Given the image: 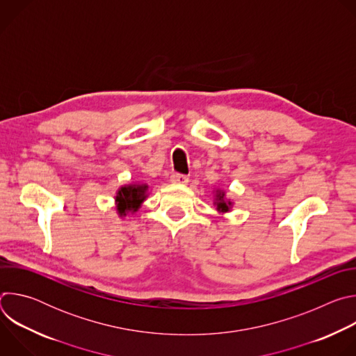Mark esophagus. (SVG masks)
Here are the masks:
<instances>
[{
    "label": "esophagus",
    "mask_w": 356,
    "mask_h": 356,
    "mask_svg": "<svg viewBox=\"0 0 356 356\" xmlns=\"http://www.w3.org/2000/svg\"><path fill=\"white\" fill-rule=\"evenodd\" d=\"M170 181L172 183H177V184H186L188 181V176L181 175V173H172Z\"/></svg>",
    "instance_id": "34e87169"
}]
</instances>
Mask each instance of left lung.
Instances as JSON below:
<instances>
[{"label": "left lung", "mask_w": 356, "mask_h": 356, "mask_svg": "<svg viewBox=\"0 0 356 356\" xmlns=\"http://www.w3.org/2000/svg\"><path fill=\"white\" fill-rule=\"evenodd\" d=\"M222 198H224V193L218 191V194H217V209H218V211H228L231 202H225Z\"/></svg>", "instance_id": "1"}]
</instances>
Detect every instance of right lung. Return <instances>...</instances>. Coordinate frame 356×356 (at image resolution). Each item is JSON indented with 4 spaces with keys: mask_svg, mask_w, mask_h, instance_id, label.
I'll return each mask as SVG.
<instances>
[{
    "mask_svg": "<svg viewBox=\"0 0 356 356\" xmlns=\"http://www.w3.org/2000/svg\"><path fill=\"white\" fill-rule=\"evenodd\" d=\"M146 186H127L118 191L117 204L118 211L124 216L127 211H136L145 198Z\"/></svg>",
    "mask_w": 356,
    "mask_h": 356,
    "instance_id": "1",
    "label": "right lung"
}]
</instances>
